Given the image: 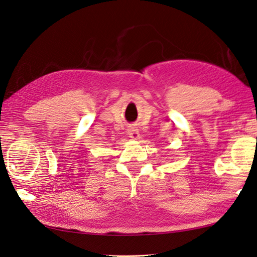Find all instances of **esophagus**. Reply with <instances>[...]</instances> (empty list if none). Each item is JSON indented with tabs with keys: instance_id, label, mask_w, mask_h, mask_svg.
I'll return each instance as SVG.
<instances>
[{
	"instance_id": "esophagus-1",
	"label": "esophagus",
	"mask_w": 257,
	"mask_h": 257,
	"mask_svg": "<svg viewBox=\"0 0 257 257\" xmlns=\"http://www.w3.org/2000/svg\"><path fill=\"white\" fill-rule=\"evenodd\" d=\"M127 133L130 135V138H132L133 140H138L140 138L139 130L135 126H130L128 130H127Z\"/></svg>"
}]
</instances>
